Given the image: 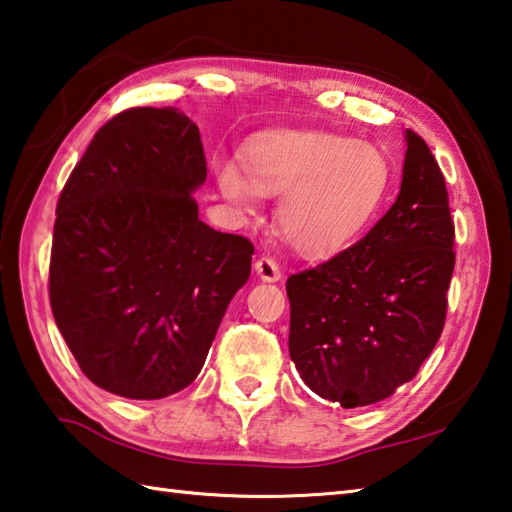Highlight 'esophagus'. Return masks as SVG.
<instances>
[{"label":"esophagus","mask_w":512,"mask_h":512,"mask_svg":"<svg viewBox=\"0 0 512 512\" xmlns=\"http://www.w3.org/2000/svg\"><path fill=\"white\" fill-rule=\"evenodd\" d=\"M256 274L260 276V280H267V283H276V280L283 278L280 274V267L274 258L269 256H260L256 260Z\"/></svg>","instance_id":"obj_1"}]
</instances>
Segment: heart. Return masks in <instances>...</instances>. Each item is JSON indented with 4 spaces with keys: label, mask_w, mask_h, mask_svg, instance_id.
<instances>
[{
    "label": "heart",
    "mask_w": 512,
    "mask_h": 512,
    "mask_svg": "<svg viewBox=\"0 0 512 512\" xmlns=\"http://www.w3.org/2000/svg\"><path fill=\"white\" fill-rule=\"evenodd\" d=\"M243 168L218 165V187L238 205L280 196L285 241L309 258L340 254L360 238L389 194L393 168L378 145L318 130L269 132L247 145Z\"/></svg>",
    "instance_id": "obj_1"
}]
</instances>
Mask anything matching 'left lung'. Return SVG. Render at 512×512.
<instances>
[{
  "label": "left lung",
  "mask_w": 512,
  "mask_h": 512,
  "mask_svg": "<svg viewBox=\"0 0 512 512\" xmlns=\"http://www.w3.org/2000/svg\"><path fill=\"white\" fill-rule=\"evenodd\" d=\"M453 243L444 174L406 130L391 210L362 241L287 278L289 356L311 391L353 409L415 378L444 329Z\"/></svg>",
  "instance_id": "obj_1"
}]
</instances>
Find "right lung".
Returning <instances> with one entry per match:
<instances>
[{
  "instance_id": "right-lung-1",
  "label": "right lung",
  "mask_w": 512,
  "mask_h": 512,
  "mask_svg": "<svg viewBox=\"0 0 512 512\" xmlns=\"http://www.w3.org/2000/svg\"><path fill=\"white\" fill-rule=\"evenodd\" d=\"M207 179L196 123L130 108L92 137L57 201L50 307L90 382L130 400L192 384L254 245L198 218Z\"/></svg>"
}]
</instances>
